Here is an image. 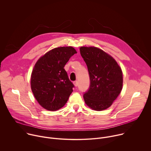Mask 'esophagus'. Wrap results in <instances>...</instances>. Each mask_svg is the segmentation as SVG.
Masks as SVG:
<instances>
[{
    "instance_id": "34e87169",
    "label": "esophagus",
    "mask_w": 151,
    "mask_h": 151,
    "mask_svg": "<svg viewBox=\"0 0 151 151\" xmlns=\"http://www.w3.org/2000/svg\"><path fill=\"white\" fill-rule=\"evenodd\" d=\"M73 84L75 85V87H77V86L78 85V81H75L73 82Z\"/></svg>"
}]
</instances>
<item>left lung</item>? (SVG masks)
Returning <instances> with one entry per match:
<instances>
[{"label": "left lung", "mask_w": 151, "mask_h": 151, "mask_svg": "<svg viewBox=\"0 0 151 151\" xmlns=\"http://www.w3.org/2000/svg\"><path fill=\"white\" fill-rule=\"evenodd\" d=\"M80 53L90 79L89 88L83 94L85 103L97 111L108 108L122 88L121 68L111 55L97 48L82 47Z\"/></svg>", "instance_id": "8db88e82"}]
</instances>
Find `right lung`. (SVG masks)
Listing matches in <instances>:
<instances>
[{
	"mask_svg": "<svg viewBox=\"0 0 151 151\" xmlns=\"http://www.w3.org/2000/svg\"><path fill=\"white\" fill-rule=\"evenodd\" d=\"M76 53L72 47H58L47 52L36 63L31 76V88L44 109L57 111L68 101L74 85L64 67Z\"/></svg>",
	"mask_w": 151,
	"mask_h": 151,
	"instance_id": "add662e5",
	"label": "right lung"
}]
</instances>
